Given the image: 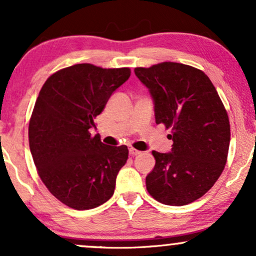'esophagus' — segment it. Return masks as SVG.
Instances as JSON below:
<instances>
[{"mask_svg":"<svg viewBox=\"0 0 256 256\" xmlns=\"http://www.w3.org/2000/svg\"><path fill=\"white\" fill-rule=\"evenodd\" d=\"M128 152H130V155H132V156H134V155H138V154H140V150H137V149H134V148H131L128 149Z\"/></svg>","mask_w":256,"mask_h":256,"instance_id":"1","label":"esophagus"}]
</instances>
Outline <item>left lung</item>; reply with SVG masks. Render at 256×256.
<instances>
[{
    "label": "left lung",
    "instance_id": "1",
    "mask_svg": "<svg viewBox=\"0 0 256 256\" xmlns=\"http://www.w3.org/2000/svg\"><path fill=\"white\" fill-rule=\"evenodd\" d=\"M134 74L154 100L155 122L171 128V152L152 150L146 190L156 201L184 206L204 196L224 171L230 122L210 79L178 62L137 67Z\"/></svg>",
    "mask_w": 256,
    "mask_h": 256
}]
</instances>
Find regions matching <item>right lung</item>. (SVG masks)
Here are the masks:
<instances>
[{"label": "right lung", "instance_id": "obj_1", "mask_svg": "<svg viewBox=\"0 0 256 256\" xmlns=\"http://www.w3.org/2000/svg\"><path fill=\"white\" fill-rule=\"evenodd\" d=\"M131 74L128 67L78 64L43 84L28 124V143L38 176L58 201L77 210L104 204L128 158L126 146L91 136L95 118Z\"/></svg>", "mask_w": 256, "mask_h": 256}]
</instances>
